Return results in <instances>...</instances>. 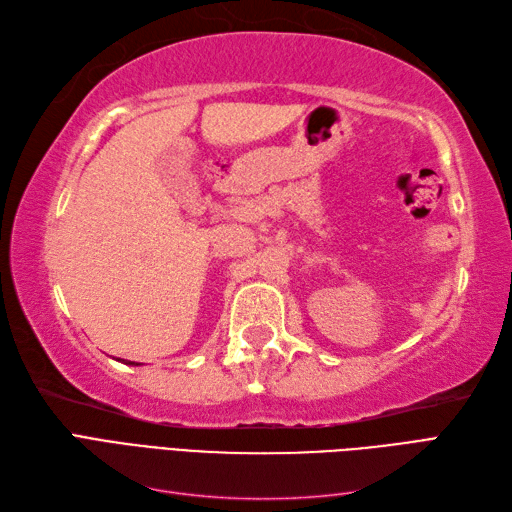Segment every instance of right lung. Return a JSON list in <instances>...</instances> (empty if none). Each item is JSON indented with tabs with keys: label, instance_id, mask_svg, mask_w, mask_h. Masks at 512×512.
<instances>
[{
	"label": "right lung",
	"instance_id": "obj_1",
	"mask_svg": "<svg viewBox=\"0 0 512 512\" xmlns=\"http://www.w3.org/2000/svg\"><path fill=\"white\" fill-rule=\"evenodd\" d=\"M117 361H121V359H117ZM121 363H123V361H121ZM126 365H134V367H136V365H141V363H134V361H128Z\"/></svg>",
	"mask_w": 512,
	"mask_h": 512
}]
</instances>
